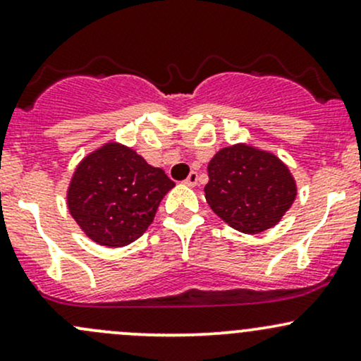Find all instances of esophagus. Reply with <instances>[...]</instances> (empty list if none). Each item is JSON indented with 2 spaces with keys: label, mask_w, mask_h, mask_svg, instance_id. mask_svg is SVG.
<instances>
[{
  "label": "esophagus",
  "mask_w": 361,
  "mask_h": 361,
  "mask_svg": "<svg viewBox=\"0 0 361 361\" xmlns=\"http://www.w3.org/2000/svg\"><path fill=\"white\" fill-rule=\"evenodd\" d=\"M185 185H189V188H195V185L197 184V173L196 172H191L188 176V179L184 180Z\"/></svg>",
  "instance_id": "esophagus-1"
}]
</instances>
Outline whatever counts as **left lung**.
I'll use <instances>...</instances> for the list:
<instances>
[{
	"mask_svg": "<svg viewBox=\"0 0 361 361\" xmlns=\"http://www.w3.org/2000/svg\"><path fill=\"white\" fill-rule=\"evenodd\" d=\"M204 197L224 222L244 234L277 226L296 200V180L274 153L239 145L216 151L208 164Z\"/></svg>",
	"mask_w": 361,
	"mask_h": 361,
	"instance_id": "1",
	"label": "left lung"
}]
</instances>
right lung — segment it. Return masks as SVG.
Masks as SVG:
<instances>
[{
  "label": "right lung",
  "instance_id": "right-lung-1",
  "mask_svg": "<svg viewBox=\"0 0 361 361\" xmlns=\"http://www.w3.org/2000/svg\"><path fill=\"white\" fill-rule=\"evenodd\" d=\"M173 185L134 149L106 142L77 165L67 191L68 212L91 241L122 247L145 234Z\"/></svg>",
  "mask_w": 361,
  "mask_h": 361
}]
</instances>
